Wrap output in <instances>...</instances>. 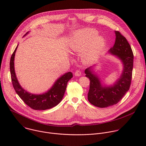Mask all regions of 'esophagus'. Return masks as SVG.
<instances>
[{"label": "esophagus", "mask_w": 146, "mask_h": 146, "mask_svg": "<svg viewBox=\"0 0 146 146\" xmlns=\"http://www.w3.org/2000/svg\"><path fill=\"white\" fill-rule=\"evenodd\" d=\"M81 74V72L80 71V70H76L75 73H74V75L76 76H80Z\"/></svg>", "instance_id": "esophagus-1"}]
</instances>
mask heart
Instances as JSON below:
<instances>
[{
	"label": "heart",
	"instance_id": "heart-1",
	"mask_svg": "<svg viewBox=\"0 0 146 146\" xmlns=\"http://www.w3.org/2000/svg\"><path fill=\"white\" fill-rule=\"evenodd\" d=\"M97 35L98 32L94 29L87 28L77 32L70 41L71 51L80 52L87 48L83 53V59L86 62L93 61L101 54L105 46V40Z\"/></svg>",
	"mask_w": 146,
	"mask_h": 146
}]
</instances>
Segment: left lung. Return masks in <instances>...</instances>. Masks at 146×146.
Returning a JSON list of instances; mask_svg holds the SVG:
<instances>
[{"label": "left lung", "mask_w": 146, "mask_h": 146, "mask_svg": "<svg viewBox=\"0 0 146 146\" xmlns=\"http://www.w3.org/2000/svg\"><path fill=\"white\" fill-rule=\"evenodd\" d=\"M114 45L109 52L118 57L123 62V70L120 78L113 86H102L98 77L92 73L91 68L86 69V76L90 80L88 93L89 102L98 108H104L115 105L129 90L132 77L133 54L128 41L119 31H115Z\"/></svg>", "instance_id": "1"}]
</instances>
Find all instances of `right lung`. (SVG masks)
<instances>
[{"label":"right lung","mask_w":146,"mask_h":146,"mask_svg":"<svg viewBox=\"0 0 146 146\" xmlns=\"http://www.w3.org/2000/svg\"><path fill=\"white\" fill-rule=\"evenodd\" d=\"M18 46V44L13 52L10 62L11 78L15 92L26 105L32 109L44 110L55 107L63 98L68 82L73 77L72 73L69 72L61 76L56 80L52 87L45 94L42 95L29 94L20 86L14 71V56Z\"/></svg>","instance_id":"right-lung-1"}]
</instances>
